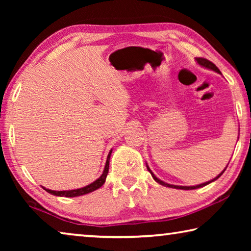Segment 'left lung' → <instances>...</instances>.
<instances>
[{"mask_svg": "<svg viewBox=\"0 0 251 251\" xmlns=\"http://www.w3.org/2000/svg\"><path fill=\"white\" fill-rule=\"evenodd\" d=\"M196 61H197V63L199 65H201L202 67H206V69H208V70H211V71H215V72H217V73H219V74H222L220 73V71L218 70V67L216 66L214 63H211L210 61H208V59H206V58H202V57H197L196 58ZM147 166V165H146ZM228 166V165H227ZM227 168V167H226ZM226 168L224 169V171L219 174V175L217 176V177H215L214 179H211V180H209V181H207V182H203V184H201V185H197V186H176V185H171V184H167V182H165V181H163V180H160V179H158V178H157L154 174H152V172L151 171V168L147 166V169H148V172H150L151 174V176H152V178H154V179L158 182V184H160V185H163V186H166V187H171V188H176V189H184V190H190V189H197V188H201V187H203V186H206V185H208V184H210V182H212V181H215L216 179H218V178L223 175L224 174V172L226 171Z\"/></svg>", "mask_w": 251, "mask_h": 251, "instance_id": "obj_1", "label": "left lung"}]
</instances>
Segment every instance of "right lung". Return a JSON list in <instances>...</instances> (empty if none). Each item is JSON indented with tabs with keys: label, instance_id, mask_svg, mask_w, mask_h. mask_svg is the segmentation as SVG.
Instances as JSON below:
<instances>
[{
	"label": "right lung",
	"instance_id": "obj_1",
	"mask_svg": "<svg viewBox=\"0 0 251 251\" xmlns=\"http://www.w3.org/2000/svg\"><path fill=\"white\" fill-rule=\"evenodd\" d=\"M110 154H112V150H110L109 154L107 156V159H106V164H105V168L103 171V174H101L100 177L97 178L95 181H93L92 184L85 186V187H83V188L73 189V190H61V192H57V190H50V189L45 188V187H43V188L50 195H54V196H61V197H63V196L64 197H77V196H82V195H86L88 193L94 192V190L99 189L100 187L103 186L105 180H106V177H107V174H108Z\"/></svg>",
	"mask_w": 251,
	"mask_h": 251
}]
</instances>
